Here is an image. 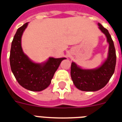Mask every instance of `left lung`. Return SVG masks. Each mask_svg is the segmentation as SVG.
Returning <instances> with one entry per match:
<instances>
[{
    "label": "left lung",
    "mask_w": 122,
    "mask_h": 122,
    "mask_svg": "<svg viewBox=\"0 0 122 122\" xmlns=\"http://www.w3.org/2000/svg\"><path fill=\"white\" fill-rule=\"evenodd\" d=\"M99 28L106 35L109 44L108 57L100 67L95 69H83L72 62L71 76L74 85L81 91L95 92L102 88L115 71L116 53L114 42L107 29L98 23Z\"/></svg>",
    "instance_id": "8db88e82"
}]
</instances>
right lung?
<instances>
[{
    "mask_svg": "<svg viewBox=\"0 0 122 122\" xmlns=\"http://www.w3.org/2000/svg\"><path fill=\"white\" fill-rule=\"evenodd\" d=\"M28 23L18 29L11 42L10 63L11 71L21 86L28 90L41 92L49 86L55 72L65 58H50L43 64L32 62L23 53L21 37Z\"/></svg>",
    "mask_w": 122,
    "mask_h": 122,
    "instance_id": "right-lung-1",
    "label": "right lung"
}]
</instances>
